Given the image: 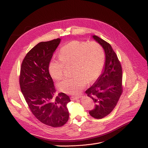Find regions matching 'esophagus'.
<instances>
[{
    "label": "esophagus",
    "mask_w": 148,
    "mask_h": 148,
    "mask_svg": "<svg viewBox=\"0 0 148 148\" xmlns=\"http://www.w3.org/2000/svg\"><path fill=\"white\" fill-rule=\"evenodd\" d=\"M79 98V97H74V96H72L70 97V99L72 100V101H74V100H77Z\"/></svg>",
    "instance_id": "1"
}]
</instances>
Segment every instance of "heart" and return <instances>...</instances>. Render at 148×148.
Segmentation results:
<instances>
[{"mask_svg":"<svg viewBox=\"0 0 148 148\" xmlns=\"http://www.w3.org/2000/svg\"><path fill=\"white\" fill-rule=\"evenodd\" d=\"M105 58V51L98 42L73 40L61 49L60 58L50 61L49 72L53 78L59 80L62 78L66 66H72L74 75L64 78L58 86L64 93L77 95L87 82L98 78L103 70Z\"/></svg>","mask_w":148,"mask_h":148,"instance_id":"1","label":"heart"}]
</instances>
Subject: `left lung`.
Wrapping results in <instances>:
<instances>
[{
    "instance_id": "8db88e82",
    "label": "left lung",
    "mask_w": 148,
    "mask_h": 148,
    "mask_svg": "<svg viewBox=\"0 0 148 148\" xmlns=\"http://www.w3.org/2000/svg\"><path fill=\"white\" fill-rule=\"evenodd\" d=\"M92 37L103 46L106 61L101 75L86 93L95 104L89 114L95 119H101L114 110L123 93L122 67L111 45L96 35Z\"/></svg>"
}]
</instances>
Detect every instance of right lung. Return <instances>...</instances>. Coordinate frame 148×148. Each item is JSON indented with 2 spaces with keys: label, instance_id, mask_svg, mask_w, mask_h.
Masks as SVG:
<instances>
[{
  "label": "right lung",
  "instance_id": "right-lung-1",
  "mask_svg": "<svg viewBox=\"0 0 148 148\" xmlns=\"http://www.w3.org/2000/svg\"><path fill=\"white\" fill-rule=\"evenodd\" d=\"M60 42L58 38L35 45L23 59L19 76L21 92L32 114L41 123L53 127L62 126L69 117L67 104L70 98L64 93L56 95L49 70Z\"/></svg>",
  "mask_w": 148,
  "mask_h": 148
}]
</instances>
